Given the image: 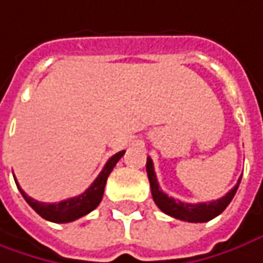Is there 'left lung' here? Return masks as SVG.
I'll return each mask as SVG.
<instances>
[{
  "label": "left lung",
  "mask_w": 263,
  "mask_h": 263,
  "mask_svg": "<svg viewBox=\"0 0 263 263\" xmlns=\"http://www.w3.org/2000/svg\"><path fill=\"white\" fill-rule=\"evenodd\" d=\"M146 174H148V180H149V185H151L153 199H154L155 204L158 206V209L165 214L174 217V219L190 221V223H204V221L212 220L216 216H219L226 207L229 206L232 199L235 197L237 187H239L240 180H242V176H240L239 180H237L236 185L220 199L192 204V203H185V201L176 200L174 197H170L162 192L160 185H158L157 176H155L154 164H153V160L149 157L146 158Z\"/></svg>",
  "instance_id": "obj_1"
}]
</instances>
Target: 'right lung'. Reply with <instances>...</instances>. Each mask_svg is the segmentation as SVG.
<instances>
[{
    "label": "right lung",
    "instance_id": "obj_1",
    "mask_svg": "<svg viewBox=\"0 0 263 263\" xmlns=\"http://www.w3.org/2000/svg\"><path fill=\"white\" fill-rule=\"evenodd\" d=\"M124 154L125 151H119L115 155H112L108 160V162L105 164L101 174L96 177V180L90 184V187L87 189L86 192L76 196V197L59 201V203H42V201L31 199L30 196H27L26 193L23 192V189L18 185L15 177H14V180H15V184L18 187L20 193L23 194L24 200L33 207L35 213L42 216L43 219L54 221V223H69V221L78 220L80 217L86 216L87 213H90L92 210H95L96 207L99 206L102 197H103V192H105V185H106V180H108L109 174H110V171L114 170V167L117 165V162L122 158Z\"/></svg>",
    "mask_w": 263,
    "mask_h": 263
}]
</instances>
